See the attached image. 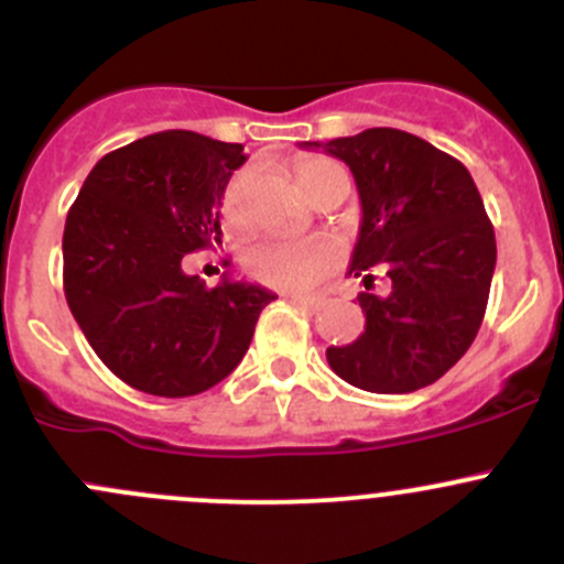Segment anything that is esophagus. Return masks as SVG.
I'll list each match as a JSON object with an SVG mask.
<instances>
[{
	"instance_id": "34e87169",
	"label": "esophagus",
	"mask_w": 564,
	"mask_h": 564,
	"mask_svg": "<svg viewBox=\"0 0 564 564\" xmlns=\"http://www.w3.org/2000/svg\"><path fill=\"white\" fill-rule=\"evenodd\" d=\"M294 305H300L305 314H318L324 303H322V300H316V297H294Z\"/></svg>"
}]
</instances>
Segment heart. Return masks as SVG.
<instances>
[{"label":"heart","instance_id":"1","mask_svg":"<svg viewBox=\"0 0 564 564\" xmlns=\"http://www.w3.org/2000/svg\"><path fill=\"white\" fill-rule=\"evenodd\" d=\"M294 180L305 196L314 202L322 196H346L349 191V174L338 161L324 155L300 158L294 163ZM248 174H237L231 185L226 187L224 215L229 224L242 220V191H246ZM340 261V250L327 237H303V240H289V237H264L253 242L246 253V270L259 283L281 292L303 294L327 281Z\"/></svg>","mask_w":564,"mask_h":564}]
</instances>
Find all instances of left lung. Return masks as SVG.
<instances>
[{
    "instance_id": "8db88e82",
    "label": "left lung",
    "mask_w": 564,
    "mask_h": 564,
    "mask_svg": "<svg viewBox=\"0 0 564 564\" xmlns=\"http://www.w3.org/2000/svg\"><path fill=\"white\" fill-rule=\"evenodd\" d=\"M349 166L360 193V235L349 275L366 333L329 346L344 382L382 395L429 388L466 355L480 329L497 267V240L464 163L420 135L368 128L327 144L303 141ZM389 278L382 295L372 275Z\"/></svg>"
}]
</instances>
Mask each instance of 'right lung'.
Listing matches in <instances>:
<instances>
[{
  "label": "right lung",
  "instance_id": "add662e5",
  "mask_svg": "<svg viewBox=\"0 0 564 564\" xmlns=\"http://www.w3.org/2000/svg\"><path fill=\"white\" fill-rule=\"evenodd\" d=\"M242 144L163 130L108 152L65 220V297L95 355L130 388L185 398L224 382L275 300L224 275L215 289L182 270L220 242V198Z\"/></svg>",
  "mask_w": 564,
  "mask_h": 564
}]
</instances>
